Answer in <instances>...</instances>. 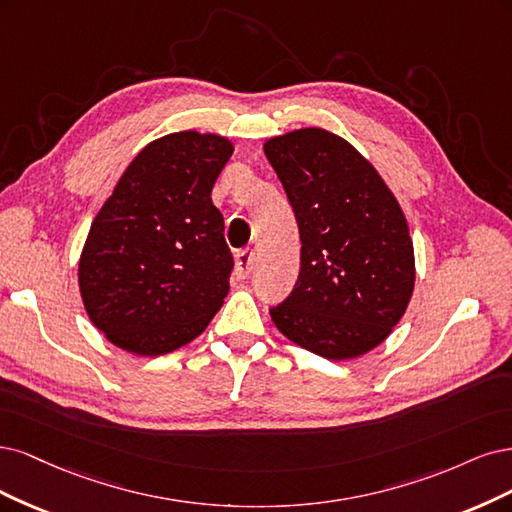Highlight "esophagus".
Wrapping results in <instances>:
<instances>
[{"instance_id":"1","label":"esophagus","mask_w":512,"mask_h":512,"mask_svg":"<svg viewBox=\"0 0 512 512\" xmlns=\"http://www.w3.org/2000/svg\"><path fill=\"white\" fill-rule=\"evenodd\" d=\"M253 266H255V253L253 251H240L236 255V278L238 280L249 278Z\"/></svg>"}]
</instances>
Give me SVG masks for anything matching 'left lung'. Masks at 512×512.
<instances>
[{"mask_svg":"<svg viewBox=\"0 0 512 512\" xmlns=\"http://www.w3.org/2000/svg\"><path fill=\"white\" fill-rule=\"evenodd\" d=\"M300 227V276L270 310L278 332L332 361L370 353L415 289V249L400 202L353 144L302 127L263 144Z\"/></svg>","mask_w":512,"mask_h":512,"instance_id":"left-lung-1","label":"left lung"}]
</instances>
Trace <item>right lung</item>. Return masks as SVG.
<instances>
[{"label": "right lung", "instance_id": "obj_1", "mask_svg": "<svg viewBox=\"0 0 512 512\" xmlns=\"http://www.w3.org/2000/svg\"><path fill=\"white\" fill-rule=\"evenodd\" d=\"M232 140L195 129L148 142L91 223L78 287L91 323L119 349L157 357L200 336L234 268L212 187Z\"/></svg>", "mask_w": 512, "mask_h": 512}]
</instances>
